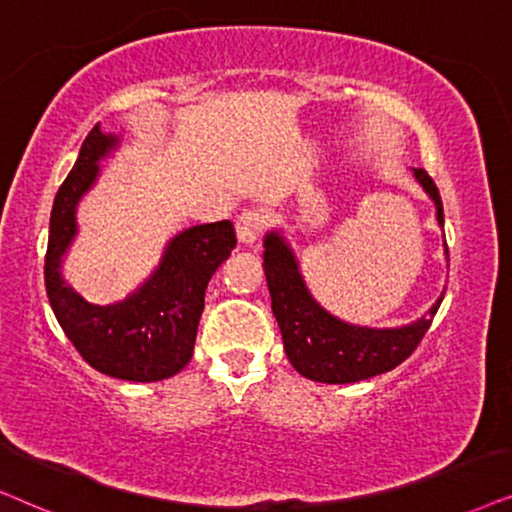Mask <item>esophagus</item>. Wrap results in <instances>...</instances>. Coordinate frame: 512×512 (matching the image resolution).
I'll return each instance as SVG.
<instances>
[{
  "instance_id": "esophagus-1",
  "label": "esophagus",
  "mask_w": 512,
  "mask_h": 512,
  "mask_svg": "<svg viewBox=\"0 0 512 512\" xmlns=\"http://www.w3.org/2000/svg\"><path fill=\"white\" fill-rule=\"evenodd\" d=\"M264 227H267V215L262 210L248 208L236 217V234L241 243H255L262 236Z\"/></svg>"
}]
</instances>
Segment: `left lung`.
Masks as SVG:
<instances>
[{
  "label": "left lung",
  "instance_id": "8db88e82",
  "mask_svg": "<svg viewBox=\"0 0 512 512\" xmlns=\"http://www.w3.org/2000/svg\"><path fill=\"white\" fill-rule=\"evenodd\" d=\"M414 177L435 201L438 222L445 224L442 199L433 177L424 168H414ZM264 248L271 311L281 327L288 360L306 379L323 384H351L393 370L412 356L440 309L442 297L426 318L395 330H372L342 323L313 302L297 269L295 255L281 236L269 234Z\"/></svg>",
  "mask_w": 512,
  "mask_h": 512
}]
</instances>
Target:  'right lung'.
<instances>
[{"label": "right lung", "instance_id": "add662e5", "mask_svg": "<svg viewBox=\"0 0 512 512\" xmlns=\"http://www.w3.org/2000/svg\"><path fill=\"white\" fill-rule=\"evenodd\" d=\"M117 145L119 138L95 124L58 189L44 264L46 295L67 339L88 365L117 379L159 381L173 377L192 358L208 281L236 248V231L229 220L182 231L138 292L119 304H88L65 285L60 257L77 234L74 208L81 194L95 182L98 161Z\"/></svg>", "mask_w": 512, "mask_h": 512}]
</instances>
